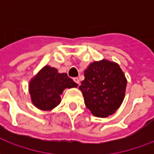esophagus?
<instances>
[{"label": "esophagus", "mask_w": 154, "mask_h": 154, "mask_svg": "<svg viewBox=\"0 0 154 154\" xmlns=\"http://www.w3.org/2000/svg\"><path fill=\"white\" fill-rule=\"evenodd\" d=\"M73 81L77 84V85H79V83H80V81H79V79H78V77H74Z\"/></svg>", "instance_id": "obj_1"}]
</instances>
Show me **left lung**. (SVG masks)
<instances>
[{"instance_id": "8db88e82", "label": "left lung", "mask_w": 154, "mask_h": 154, "mask_svg": "<svg viewBox=\"0 0 154 154\" xmlns=\"http://www.w3.org/2000/svg\"><path fill=\"white\" fill-rule=\"evenodd\" d=\"M79 89L94 116L107 117L120 106L125 93V76L117 63L102 60L90 64Z\"/></svg>"}]
</instances>
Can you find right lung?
<instances>
[{"mask_svg":"<svg viewBox=\"0 0 154 154\" xmlns=\"http://www.w3.org/2000/svg\"><path fill=\"white\" fill-rule=\"evenodd\" d=\"M77 87L67 73H58L56 68L45 66L30 82L29 93L35 106L49 110L60 103V95L65 88Z\"/></svg>","mask_w":154,"mask_h":154,"instance_id":"1","label":"right lung"}]
</instances>
